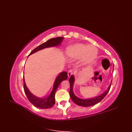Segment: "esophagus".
<instances>
[{
	"mask_svg": "<svg viewBox=\"0 0 132 132\" xmlns=\"http://www.w3.org/2000/svg\"><path fill=\"white\" fill-rule=\"evenodd\" d=\"M73 74V72L71 70H69V72H68V73H67V76H68V78H70L71 77V76Z\"/></svg>",
	"mask_w": 132,
	"mask_h": 132,
	"instance_id": "34e87169",
	"label": "esophagus"
}]
</instances>
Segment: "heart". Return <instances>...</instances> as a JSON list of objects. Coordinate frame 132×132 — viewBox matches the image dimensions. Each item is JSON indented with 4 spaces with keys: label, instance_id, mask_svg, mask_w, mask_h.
Listing matches in <instances>:
<instances>
[{
    "label": "heart",
    "instance_id": "1",
    "mask_svg": "<svg viewBox=\"0 0 132 132\" xmlns=\"http://www.w3.org/2000/svg\"><path fill=\"white\" fill-rule=\"evenodd\" d=\"M66 56L70 59L76 60L82 57L84 64H89L96 57L97 49L94 45L76 43L68 47L65 52Z\"/></svg>",
    "mask_w": 132,
    "mask_h": 132
}]
</instances>
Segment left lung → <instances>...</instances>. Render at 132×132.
<instances>
[{
	"instance_id": "8db88e82",
	"label": "left lung",
	"mask_w": 132,
	"mask_h": 132,
	"mask_svg": "<svg viewBox=\"0 0 132 132\" xmlns=\"http://www.w3.org/2000/svg\"><path fill=\"white\" fill-rule=\"evenodd\" d=\"M75 77L74 76L72 75L69 79L70 84V97L72 99V100L75 102V103L77 104L78 105L84 106V107H87L94 105L100 102H101L102 100H103L104 97L108 93V92L110 90L111 82L108 87V89H107L103 94H101L100 96H98L97 97H94V98H91L89 99H81L77 97L74 94L73 91V84L75 82Z\"/></svg>"
}]
</instances>
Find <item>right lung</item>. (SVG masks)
<instances>
[{
  "label": "right lung",
  "mask_w": 132,
  "mask_h": 132,
  "mask_svg": "<svg viewBox=\"0 0 132 132\" xmlns=\"http://www.w3.org/2000/svg\"><path fill=\"white\" fill-rule=\"evenodd\" d=\"M63 37H58L51 38L48 40L47 42L43 43L40 46L37 47L36 48L34 49L33 51L31 52L30 54V55L33 53H35L38 51L43 50L45 48H48L51 47H55L60 45L63 41ZM67 73L66 72H62L59 75L55 80L54 83L53 90L52 91L50 95L46 98H39L38 97L35 96L31 94L28 89L26 86L24 78L23 77V87L24 90L25 92V94L27 95L28 100L36 107L40 109H48L52 107L55 104V94L57 89L58 86H59L60 84L62 81L67 79Z\"/></svg>",
  "instance_id": "add662e5"
}]
</instances>
